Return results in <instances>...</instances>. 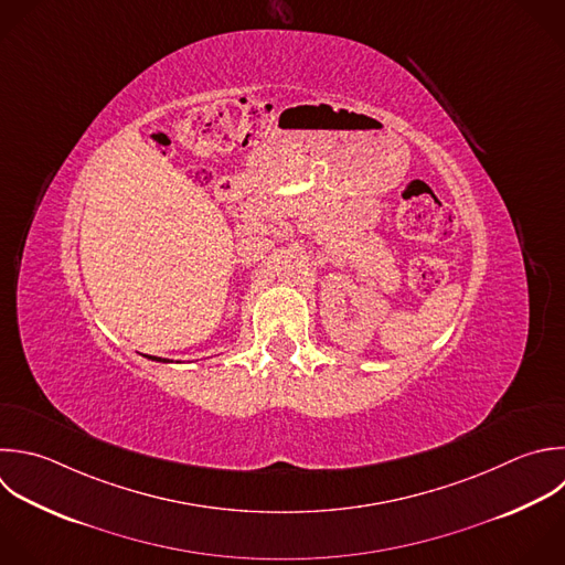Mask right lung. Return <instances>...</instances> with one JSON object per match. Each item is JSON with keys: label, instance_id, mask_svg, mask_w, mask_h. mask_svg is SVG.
Returning a JSON list of instances; mask_svg holds the SVG:
<instances>
[{"label": "right lung", "instance_id": "add662e5", "mask_svg": "<svg viewBox=\"0 0 565 565\" xmlns=\"http://www.w3.org/2000/svg\"><path fill=\"white\" fill-rule=\"evenodd\" d=\"M152 360H161V358H152ZM166 362V360H163Z\"/></svg>", "mask_w": 565, "mask_h": 565}]
</instances>
